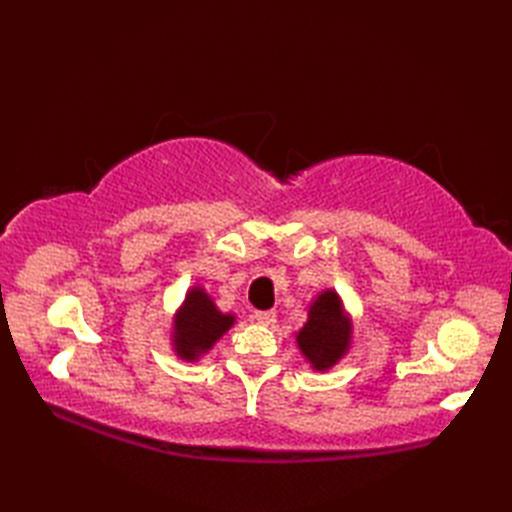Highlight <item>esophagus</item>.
Masks as SVG:
<instances>
[{
    "mask_svg": "<svg viewBox=\"0 0 512 512\" xmlns=\"http://www.w3.org/2000/svg\"><path fill=\"white\" fill-rule=\"evenodd\" d=\"M254 320L258 322V324H273L275 320H277V314L273 312V309H258V312H254Z\"/></svg>",
    "mask_w": 512,
    "mask_h": 512,
    "instance_id": "34e87169",
    "label": "esophagus"
}]
</instances>
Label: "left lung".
Masks as SVG:
<instances>
[{
    "instance_id": "left-lung-1",
    "label": "left lung",
    "mask_w": 512,
    "mask_h": 512,
    "mask_svg": "<svg viewBox=\"0 0 512 512\" xmlns=\"http://www.w3.org/2000/svg\"><path fill=\"white\" fill-rule=\"evenodd\" d=\"M307 322L297 333V344L305 359L314 369L333 367L348 350L350 344V318L342 312L337 292L324 290L318 299L309 305Z\"/></svg>"
}]
</instances>
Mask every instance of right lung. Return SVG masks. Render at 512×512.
<instances>
[{
  "instance_id": "right-lung-1",
  "label": "right lung",
  "mask_w": 512,
  "mask_h": 512,
  "mask_svg": "<svg viewBox=\"0 0 512 512\" xmlns=\"http://www.w3.org/2000/svg\"><path fill=\"white\" fill-rule=\"evenodd\" d=\"M235 316L222 314L203 288H192L175 318V352L185 361H196L200 354L232 327Z\"/></svg>"
}]
</instances>
